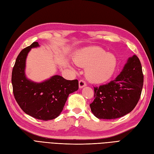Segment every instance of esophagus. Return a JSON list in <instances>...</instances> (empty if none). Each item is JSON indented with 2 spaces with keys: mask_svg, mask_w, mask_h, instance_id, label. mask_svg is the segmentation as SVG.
<instances>
[{
  "mask_svg": "<svg viewBox=\"0 0 154 154\" xmlns=\"http://www.w3.org/2000/svg\"><path fill=\"white\" fill-rule=\"evenodd\" d=\"M86 85H87V83L84 80H80V82H79V88H82L83 87H85Z\"/></svg>",
  "mask_w": 154,
  "mask_h": 154,
  "instance_id": "1",
  "label": "esophagus"
}]
</instances>
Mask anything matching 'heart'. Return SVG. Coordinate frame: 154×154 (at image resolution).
Instances as JSON below:
<instances>
[{
    "mask_svg": "<svg viewBox=\"0 0 154 154\" xmlns=\"http://www.w3.org/2000/svg\"><path fill=\"white\" fill-rule=\"evenodd\" d=\"M74 62L78 66L87 68L85 75L88 80L100 83L107 81L112 75L117 59L101 48L91 47L82 49Z\"/></svg>",
    "mask_w": 154,
    "mask_h": 154,
    "instance_id": "heart-1",
    "label": "heart"
}]
</instances>
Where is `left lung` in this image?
I'll list each match as a JSON object with an SVG mask.
<instances>
[{"instance_id": "obj_1", "label": "left lung", "mask_w": 154, "mask_h": 154, "mask_svg": "<svg viewBox=\"0 0 154 154\" xmlns=\"http://www.w3.org/2000/svg\"><path fill=\"white\" fill-rule=\"evenodd\" d=\"M143 85L141 64L134 54L115 80L94 87L95 98L90 104L92 114L100 119H111L130 113L140 98Z\"/></svg>"}]
</instances>
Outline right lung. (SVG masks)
Returning <instances> with one entry per match:
<instances>
[{
	"label": "right lung",
	"instance_id": "right-lung-1",
	"mask_svg": "<svg viewBox=\"0 0 154 154\" xmlns=\"http://www.w3.org/2000/svg\"><path fill=\"white\" fill-rule=\"evenodd\" d=\"M38 47L35 42L22 50L13 69L11 82L14 96L22 110L36 119L48 121L61 114L69 94L78 89V81L67 80L59 75L40 83L27 78L25 72L27 54L32 48Z\"/></svg>",
	"mask_w": 154,
	"mask_h": 154
}]
</instances>
